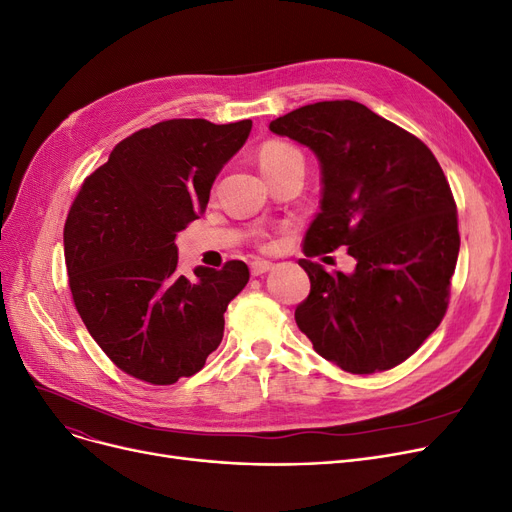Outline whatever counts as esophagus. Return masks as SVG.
<instances>
[{"instance_id": "esophagus-1", "label": "esophagus", "mask_w": 512, "mask_h": 512, "mask_svg": "<svg viewBox=\"0 0 512 512\" xmlns=\"http://www.w3.org/2000/svg\"><path fill=\"white\" fill-rule=\"evenodd\" d=\"M273 269V264L269 262V260H254L252 264H250V273L254 275V277H260V275H264V273H269Z\"/></svg>"}]
</instances>
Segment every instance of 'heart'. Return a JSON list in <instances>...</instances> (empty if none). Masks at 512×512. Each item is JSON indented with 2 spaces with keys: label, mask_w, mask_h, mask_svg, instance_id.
<instances>
[{
  "label": "heart",
  "mask_w": 512,
  "mask_h": 512,
  "mask_svg": "<svg viewBox=\"0 0 512 512\" xmlns=\"http://www.w3.org/2000/svg\"><path fill=\"white\" fill-rule=\"evenodd\" d=\"M298 160H302V154L294 148V145H289L285 141H266L258 150V162L264 175H271L275 170Z\"/></svg>",
  "instance_id": "b5f03b06"
}]
</instances>
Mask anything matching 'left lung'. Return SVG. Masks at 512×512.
I'll return each mask as SVG.
<instances>
[{
	"mask_svg": "<svg viewBox=\"0 0 512 512\" xmlns=\"http://www.w3.org/2000/svg\"><path fill=\"white\" fill-rule=\"evenodd\" d=\"M321 162L323 198L304 254L342 246L354 273L302 258L310 294L296 323L339 369L398 367L442 323L460 250L456 204L440 162L412 133L352 100L302 106L269 125Z\"/></svg>",
	"mask_w": 512,
	"mask_h": 512,
	"instance_id": "left-lung-1",
	"label": "left lung"
}]
</instances>
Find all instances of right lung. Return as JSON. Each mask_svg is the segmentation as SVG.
<instances>
[{
	"label": "right lung",
	"mask_w": 512,
	"mask_h": 512,
	"mask_svg": "<svg viewBox=\"0 0 512 512\" xmlns=\"http://www.w3.org/2000/svg\"><path fill=\"white\" fill-rule=\"evenodd\" d=\"M252 120L173 118L120 141L89 175L64 225L68 285L81 319L127 375L170 385L196 375L221 344L246 262L177 273L175 237L206 210L221 168Z\"/></svg>",
	"instance_id": "obj_1"
}]
</instances>
